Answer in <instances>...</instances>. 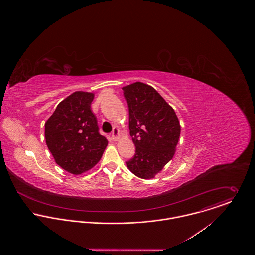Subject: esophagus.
<instances>
[{
    "mask_svg": "<svg viewBox=\"0 0 255 255\" xmlns=\"http://www.w3.org/2000/svg\"><path fill=\"white\" fill-rule=\"evenodd\" d=\"M120 138V130L117 128H114L113 131H112V139L117 141Z\"/></svg>",
    "mask_w": 255,
    "mask_h": 255,
    "instance_id": "1",
    "label": "esophagus"
}]
</instances>
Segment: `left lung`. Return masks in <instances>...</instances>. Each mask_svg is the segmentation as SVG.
<instances>
[{
  "mask_svg": "<svg viewBox=\"0 0 255 255\" xmlns=\"http://www.w3.org/2000/svg\"><path fill=\"white\" fill-rule=\"evenodd\" d=\"M122 89L128 105L129 134L135 145L134 156L126 164L132 174L149 180L173 159L181 134L180 122L152 86L137 81Z\"/></svg>",
  "mask_w": 255,
  "mask_h": 255,
  "instance_id": "left-lung-1",
  "label": "left lung"
}]
</instances>
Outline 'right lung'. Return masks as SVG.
<instances>
[{
  "mask_svg": "<svg viewBox=\"0 0 255 255\" xmlns=\"http://www.w3.org/2000/svg\"><path fill=\"white\" fill-rule=\"evenodd\" d=\"M94 94L75 91L59 103L45 123L46 144L56 163L67 172L80 175L92 169L108 145L99 133L91 111Z\"/></svg>",
  "mask_w": 255,
  "mask_h": 255,
  "instance_id": "add662e5",
  "label": "right lung"
}]
</instances>
